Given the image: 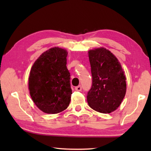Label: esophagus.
<instances>
[{
  "mask_svg": "<svg viewBox=\"0 0 151 151\" xmlns=\"http://www.w3.org/2000/svg\"><path fill=\"white\" fill-rule=\"evenodd\" d=\"M75 90L77 91H81L82 90V86L81 85H78L77 86H76L75 87Z\"/></svg>",
  "mask_w": 151,
  "mask_h": 151,
  "instance_id": "esophagus-1",
  "label": "esophagus"
}]
</instances>
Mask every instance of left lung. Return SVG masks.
<instances>
[{"label": "left lung", "instance_id": "left-lung-1", "mask_svg": "<svg viewBox=\"0 0 151 151\" xmlns=\"http://www.w3.org/2000/svg\"><path fill=\"white\" fill-rule=\"evenodd\" d=\"M93 83L86 96L89 106L101 113L118 108L126 94V77L119 60L104 48L88 52Z\"/></svg>", "mask_w": 151, "mask_h": 151}]
</instances>
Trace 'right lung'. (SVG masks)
Returning <instances> with one entry per match:
<instances>
[{"label": "right lung", "instance_id": "add662e5", "mask_svg": "<svg viewBox=\"0 0 151 151\" xmlns=\"http://www.w3.org/2000/svg\"><path fill=\"white\" fill-rule=\"evenodd\" d=\"M67 54L63 48H51L40 56L30 70V96L45 113H58L70 104L72 89L70 75L66 67Z\"/></svg>", "mask_w": 151, "mask_h": 151}]
</instances>
